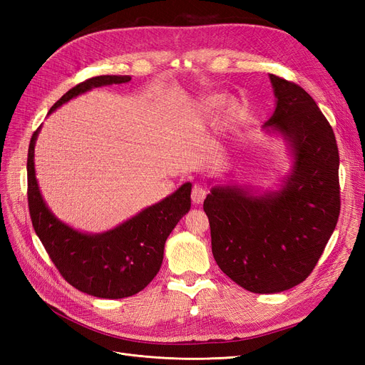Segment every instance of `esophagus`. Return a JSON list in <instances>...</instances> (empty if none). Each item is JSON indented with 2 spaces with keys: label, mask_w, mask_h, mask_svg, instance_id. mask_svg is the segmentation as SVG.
<instances>
[{
  "label": "esophagus",
  "mask_w": 365,
  "mask_h": 365,
  "mask_svg": "<svg viewBox=\"0 0 365 365\" xmlns=\"http://www.w3.org/2000/svg\"><path fill=\"white\" fill-rule=\"evenodd\" d=\"M207 193H208V190L205 189V187H202L200 184L195 185L193 189H192V201H193V204H201L205 200Z\"/></svg>",
  "instance_id": "esophagus-1"
}]
</instances>
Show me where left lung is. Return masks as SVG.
Wrapping results in <instances>:
<instances>
[{"label": "left lung", "mask_w": 365, "mask_h": 365, "mask_svg": "<svg viewBox=\"0 0 365 365\" xmlns=\"http://www.w3.org/2000/svg\"><path fill=\"white\" fill-rule=\"evenodd\" d=\"M275 111L264 123L292 152L279 192L215 185L204 201L217 267L242 288L275 294L304 282L339 216V155L332 126L302 86L269 74Z\"/></svg>", "instance_id": "1"}]
</instances>
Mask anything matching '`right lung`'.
<instances>
[{
    "mask_svg": "<svg viewBox=\"0 0 365 365\" xmlns=\"http://www.w3.org/2000/svg\"><path fill=\"white\" fill-rule=\"evenodd\" d=\"M129 81V76L91 77L65 93L50 108V113L93 88ZM39 129L33 132L29 146V210L33 228L54 267L76 289L93 297L115 300L143 291L161 268L165 240L190 210L192 184H182L158 204L141 210L105 233H81L54 216L39 192L35 173V143Z\"/></svg>",
    "mask_w": 365,
    "mask_h": 365,
    "instance_id": "add662e5",
    "label": "right lung"
}]
</instances>
